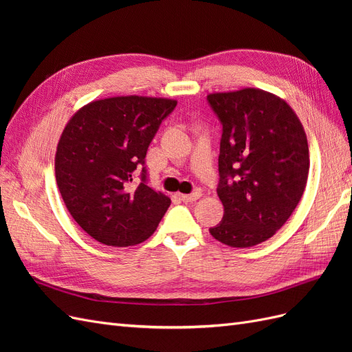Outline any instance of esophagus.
Returning <instances> with one entry per match:
<instances>
[{
	"mask_svg": "<svg viewBox=\"0 0 352 352\" xmlns=\"http://www.w3.org/2000/svg\"><path fill=\"white\" fill-rule=\"evenodd\" d=\"M199 197H201L199 190H195V192L189 194V195H185V194H180V195H179V198L182 199L184 202H194V201H197Z\"/></svg>",
	"mask_w": 352,
	"mask_h": 352,
	"instance_id": "esophagus-1",
	"label": "esophagus"
}]
</instances>
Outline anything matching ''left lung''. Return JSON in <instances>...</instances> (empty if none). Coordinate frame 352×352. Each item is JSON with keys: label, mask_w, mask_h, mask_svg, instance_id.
Listing matches in <instances>:
<instances>
[{"label": "left lung", "mask_w": 352, "mask_h": 352, "mask_svg": "<svg viewBox=\"0 0 352 352\" xmlns=\"http://www.w3.org/2000/svg\"><path fill=\"white\" fill-rule=\"evenodd\" d=\"M223 126L217 195L225 214L210 233L233 248L272 238L291 217L307 185L304 127L276 95L245 88L207 95Z\"/></svg>", "instance_id": "8db88e82"}]
</instances>
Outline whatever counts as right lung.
I'll list each match as a JSON object with an SVG mask.
<instances>
[{"instance_id":"right-lung-1","label":"right lung","mask_w":352,"mask_h":352,"mask_svg":"<svg viewBox=\"0 0 352 352\" xmlns=\"http://www.w3.org/2000/svg\"><path fill=\"white\" fill-rule=\"evenodd\" d=\"M176 104L138 95L105 98L66 124L56 153L57 186L74 221L95 241L131 247L155 232L170 198L146 185L145 155Z\"/></svg>"}]
</instances>
